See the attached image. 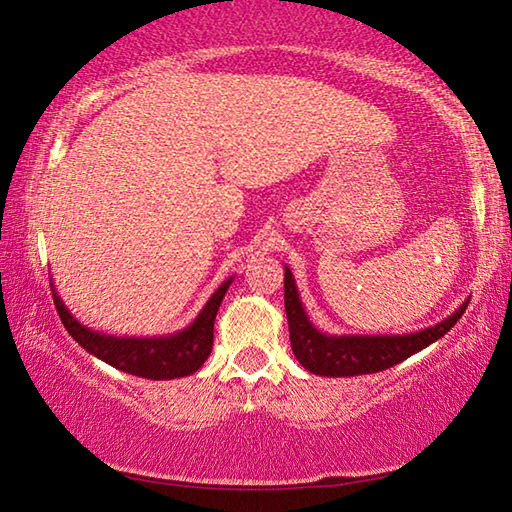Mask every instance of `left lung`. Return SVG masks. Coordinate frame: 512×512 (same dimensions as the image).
Returning <instances> with one entry per match:
<instances>
[{
  "instance_id": "left-lung-1",
  "label": "left lung",
  "mask_w": 512,
  "mask_h": 512,
  "mask_svg": "<svg viewBox=\"0 0 512 512\" xmlns=\"http://www.w3.org/2000/svg\"><path fill=\"white\" fill-rule=\"evenodd\" d=\"M465 300L445 320L411 334H327L311 323L302 307L296 277L284 266V309H287L291 350L302 368L320 377L370 375L402 363L445 336L465 314Z\"/></svg>"
}]
</instances>
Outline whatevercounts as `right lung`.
<instances>
[{
  "mask_svg": "<svg viewBox=\"0 0 512 512\" xmlns=\"http://www.w3.org/2000/svg\"><path fill=\"white\" fill-rule=\"evenodd\" d=\"M232 280H235V275L221 282V287L212 293L205 307L198 311V316L185 329H180L176 334L140 336V339L90 329L88 325L79 323L72 316V311L65 307L54 282H51V291H54V305L65 329L85 352L106 361L112 368L128 372V375L164 381L194 375L210 357L214 343V318Z\"/></svg>",
  "mask_w": 512,
  "mask_h": 512,
  "instance_id": "1",
  "label": "right lung"
}]
</instances>
